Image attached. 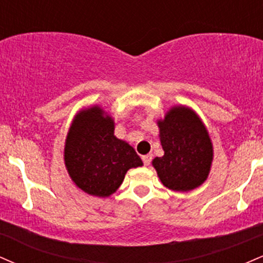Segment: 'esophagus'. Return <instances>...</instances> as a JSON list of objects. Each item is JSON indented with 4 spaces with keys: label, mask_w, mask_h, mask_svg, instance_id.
Returning a JSON list of instances; mask_svg holds the SVG:
<instances>
[{
    "label": "esophagus",
    "mask_w": 263,
    "mask_h": 263,
    "mask_svg": "<svg viewBox=\"0 0 263 263\" xmlns=\"http://www.w3.org/2000/svg\"><path fill=\"white\" fill-rule=\"evenodd\" d=\"M142 161H143V164L144 165H148L151 161H152V156L151 155H144L142 156Z\"/></svg>",
    "instance_id": "obj_1"
}]
</instances>
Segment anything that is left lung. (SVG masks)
Listing matches in <instances>:
<instances>
[{"label":"left lung","mask_w":263,"mask_h":263,"mask_svg":"<svg viewBox=\"0 0 263 263\" xmlns=\"http://www.w3.org/2000/svg\"><path fill=\"white\" fill-rule=\"evenodd\" d=\"M158 127L164 156L156 157L152 164L161 182L177 192L203 184L210 172L213 144L197 114L188 107H173Z\"/></svg>","instance_id":"obj_1"}]
</instances>
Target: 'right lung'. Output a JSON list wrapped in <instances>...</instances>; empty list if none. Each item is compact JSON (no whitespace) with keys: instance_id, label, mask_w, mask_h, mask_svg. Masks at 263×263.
Returning <instances> with one entry per match:
<instances>
[{"instance_id":"1","label":"right lung","mask_w":263,"mask_h":263,"mask_svg":"<svg viewBox=\"0 0 263 263\" xmlns=\"http://www.w3.org/2000/svg\"><path fill=\"white\" fill-rule=\"evenodd\" d=\"M64 161L69 176L81 190L108 197L119 189L129 168L142 161L128 143L114 136V121L100 107L80 111L65 142Z\"/></svg>"}]
</instances>
